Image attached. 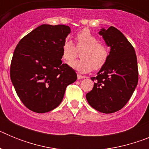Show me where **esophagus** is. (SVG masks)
Masks as SVG:
<instances>
[{
  "label": "esophagus",
  "mask_w": 149,
  "mask_h": 149,
  "mask_svg": "<svg viewBox=\"0 0 149 149\" xmlns=\"http://www.w3.org/2000/svg\"><path fill=\"white\" fill-rule=\"evenodd\" d=\"M77 78L78 79H84V78H86V76L81 75V74H77Z\"/></svg>",
  "instance_id": "esophagus-1"
}]
</instances>
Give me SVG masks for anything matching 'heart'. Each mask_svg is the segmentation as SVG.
I'll use <instances>...</instances> for the list:
<instances>
[{
    "label": "heart",
    "instance_id": "1",
    "mask_svg": "<svg viewBox=\"0 0 149 149\" xmlns=\"http://www.w3.org/2000/svg\"><path fill=\"white\" fill-rule=\"evenodd\" d=\"M77 48L72 41L66 40L62 46V56L71 65L78 56V51H82V60L72 64L73 68L82 73L91 72L93 68L99 70L106 64L110 55V48L105 43L99 42L98 39L89 29H84L76 36Z\"/></svg>",
    "mask_w": 149,
    "mask_h": 149
}]
</instances>
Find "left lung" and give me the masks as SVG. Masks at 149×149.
I'll list each match as a JSON object with an SVG mask.
<instances>
[{
  "instance_id": "obj_1",
  "label": "left lung",
  "mask_w": 149,
  "mask_h": 149,
  "mask_svg": "<svg viewBox=\"0 0 149 149\" xmlns=\"http://www.w3.org/2000/svg\"><path fill=\"white\" fill-rule=\"evenodd\" d=\"M110 47L107 62L98 72L93 89L86 95L92 107L104 113L121 110L131 98L138 83L137 59L129 41L116 27L99 31Z\"/></svg>"
}]
</instances>
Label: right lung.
<instances>
[{
  "label": "right lung",
  "instance_id": "add662e5",
  "mask_svg": "<svg viewBox=\"0 0 149 149\" xmlns=\"http://www.w3.org/2000/svg\"><path fill=\"white\" fill-rule=\"evenodd\" d=\"M71 33L64 24H42L17 45L10 65V78L17 95L29 110L44 113L63 101L67 86L77 74L62 62V46Z\"/></svg>",
  "mask_w": 149,
  "mask_h": 149
}]
</instances>
